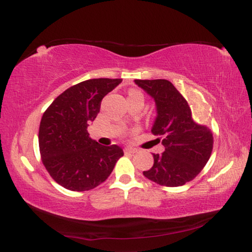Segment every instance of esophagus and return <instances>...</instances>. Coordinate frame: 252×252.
<instances>
[{"instance_id": "obj_1", "label": "esophagus", "mask_w": 252, "mask_h": 252, "mask_svg": "<svg viewBox=\"0 0 252 252\" xmlns=\"http://www.w3.org/2000/svg\"><path fill=\"white\" fill-rule=\"evenodd\" d=\"M125 151L126 154H135L138 151V149H135V148H133V147H126Z\"/></svg>"}]
</instances>
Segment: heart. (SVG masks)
<instances>
[{"mask_svg": "<svg viewBox=\"0 0 252 252\" xmlns=\"http://www.w3.org/2000/svg\"><path fill=\"white\" fill-rule=\"evenodd\" d=\"M143 97L142 94L140 93L139 91H135V90H131L129 91V95H127V97Z\"/></svg>", "mask_w": 252, "mask_h": 252, "instance_id": "obj_1", "label": "heart"}]
</instances>
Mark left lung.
<instances>
[{
    "instance_id": "8db88e82",
    "label": "left lung",
    "mask_w": 252,
    "mask_h": 252,
    "mask_svg": "<svg viewBox=\"0 0 252 252\" xmlns=\"http://www.w3.org/2000/svg\"><path fill=\"white\" fill-rule=\"evenodd\" d=\"M139 87L155 99L157 117L151 132L162 135L165 151L154 154V166L143 175L167 187L190 182L209 161L213 149V133L191 118L189 103L167 79H134Z\"/></svg>"
}]
</instances>
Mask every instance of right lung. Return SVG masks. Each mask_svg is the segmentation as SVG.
Wrapping results in <instances>:
<instances>
[{"mask_svg": "<svg viewBox=\"0 0 252 252\" xmlns=\"http://www.w3.org/2000/svg\"><path fill=\"white\" fill-rule=\"evenodd\" d=\"M121 82V78H93L76 84L56 97L43 113L40 155L50 176L65 189H95L106 181L123 156L122 148L99 145L87 132L103 97Z\"/></svg>", "mask_w": 252, "mask_h": 252, "instance_id": "1", "label": "right lung"}]
</instances>
